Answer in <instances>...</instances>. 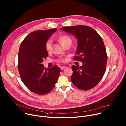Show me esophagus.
I'll list each match as a JSON object with an SVG mask.
<instances>
[{"mask_svg":"<svg viewBox=\"0 0 126 126\" xmlns=\"http://www.w3.org/2000/svg\"><path fill=\"white\" fill-rule=\"evenodd\" d=\"M66 68V66H61V67H60V69H61V70H63V69H65V68Z\"/></svg>","mask_w":126,"mask_h":126,"instance_id":"esophagus-1","label":"esophagus"}]
</instances>
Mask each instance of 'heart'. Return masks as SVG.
Returning <instances> with one entry per match:
<instances>
[{"label": "heart", "instance_id": "b5f03b06", "mask_svg": "<svg viewBox=\"0 0 126 126\" xmlns=\"http://www.w3.org/2000/svg\"><path fill=\"white\" fill-rule=\"evenodd\" d=\"M58 40L60 43H61V44L63 47H64L65 45H66L68 44H71V43H72V40L71 38H70L69 36H68V35H66L61 36L59 37ZM52 47V41L51 39H49L46 42L45 44L46 50L48 52H49L51 50Z\"/></svg>", "mask_w": 126, "mask_h": 126}]
</instances>
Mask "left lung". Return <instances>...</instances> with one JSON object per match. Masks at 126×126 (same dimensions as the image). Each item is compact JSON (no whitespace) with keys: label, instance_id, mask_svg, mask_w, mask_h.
Masks as SVG:
<instances>
[{"label":"left lung","instance_id":"obj_1","mask_svg":"<svg viewBox=\"0 0 126 126\" xmlns=\"http://www.w3.org/2000/svg\"><path fill=\"white\" fill-rule=\"evenodd\" d=\"M60 29L75 36L77 48L74 59L83 63L80 67H72V82L83 90L93 88L101 81L106 71L107 56L102 38L96 31L87 26L64 27Z\"/></svg>","mask_w":126,"mask_h":126}]
</instances>
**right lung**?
I'll use <instances>...</instances> for the list:
<instances>
[{
    "instance_id": "obj_1",
    "label": "right lung",
    "mask_w": 126,
    "mask_h": 126,
    "mask_svg": "<svg viewBox=\"0 0 126 126\" xmlns=\"http://www.w3.org/2000/svg\"><path fill=\"white\" fill-rule=\"evenodd\" d=\"M57 30L54 28L32 32L20 44L18 69L22 82L35 94L43 95L50 92L60 75L59 67L45 68L42 64L48 56L46 43Z\"/></svg>"
}]
</instances>
